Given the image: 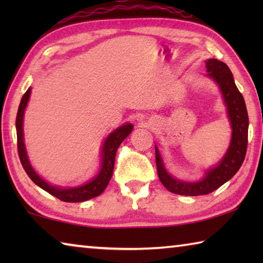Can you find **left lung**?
<instances>
[{
    "instance_id": "obj_1",
    "label": "left lung",
    "mask_w": 263,
    "mask_h": 263,
    "mask_svg": "<svg viewBox=\"0 0 263 263\" xmlns=\"http://www.w3.org/2000/svg\"><path fill=\"white\" fill-rule=\"evenodd\" d=\"M206 69L209 72L208 77L212 78L219 86L225 104L228 106V114L232 126V140L220 163L210 169L204 179L199 182H183L172 177L164 169L159 151L155 147V161L159 179L164 188L177 195L199 196L212 193L234 176L241 167L246 155L248 114L241 92L235 86L233 75L225 62L209 59L206 61Z\"/></svg>"
}]
</instances>
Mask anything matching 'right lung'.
<instances>
[{"instance_id": "1", "label": "right lung", "mask_w": 263, "mask_h": 263, "mask_svg": "<svg viewBox=\"0 0 263 263\" xmlns=\"http://www.w3.org/2000/svg\"><path fill=\"white\" fill-rule=\"evenodd\" d=\"M31 94V88L25 91L21 100V103L18 106V111H17V117H16V131H17V148H18V155L22 166H23L24 171L29 177L32 180L35 184L41 186L42 189L47 191L48 194H51L54 197L59 198L62 202H68V203H77V202H83L87 199L94 198L96 196L101 195L103 193L104 189L108 185L109 181L112 176L114 173V164H115V158L116 152L119 147V145L122 144L123 140L130 135L133 126L131 124H125L121 127H118L117 130H115L111 135L106 138L104 142L103 151H102V167L101 171L94 180L88 182L87 184L81 186H75V188H68V189H61L57 188V186L50 185L47 182L44 181L37 173H35L31 164L29 162L28 155H26L24 141H23V116L25 106L28 104L29 97Z\"/></svg>"}]
</instances>
